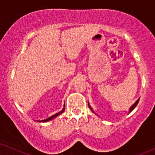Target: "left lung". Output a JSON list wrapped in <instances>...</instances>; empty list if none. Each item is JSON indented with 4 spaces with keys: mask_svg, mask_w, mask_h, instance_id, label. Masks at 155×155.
<instances>
[{
    "mask_svg": "<svg viewBox=\"0 0 155 155\" xmlns=\"http://www.w3.org/2000/svg\"><path fill=\"white\" fill-rule=\"evenodd\" d=\"M139 100H140V98H139L138 99H137V100L136 101H135V102L134 104H133L132 106H131V107H130V109H129V113H130V112H131V111H133V109H134L135 107H136V106L137 105V104H138V102H139ZM88 106H89V108H90V109H91V111H92L93 112V113H94V111H93L92 108V107H91V106L90 105V103H89V101H88ZM94 114H95V113H94Z\"/></svg>",
    "mask_w": 155,
    "mask_h": 155,
    "instance_id": "left-lung-1",
    "label": "left lung"
}]
</instances>
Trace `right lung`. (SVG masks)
<instances>
[{
  "mask_svg": "<svg viewBox=\"0 0 155 155\" xmlns=\"http://www.w3.org/2000/svg\"><path fill=\"white\" fill-rule=\"evenodd\" d=\"M64 107H65V104H64ZM64 107L63 108L62 111L58 112V113H56V114H54V115H53V116H50V117H48V118H46V119H44V120H37V121H39V122H46V121H48V120H51L54 119V118H56V116H58V115H60L61 114H62L63 112L64 111V110H65V108H64Z\"/></svg>",
  "mask_w": 155,
  "mask_h": 155,
  "instance_id": "obj_1",
  "label": "right lung"
}]
</instances>
